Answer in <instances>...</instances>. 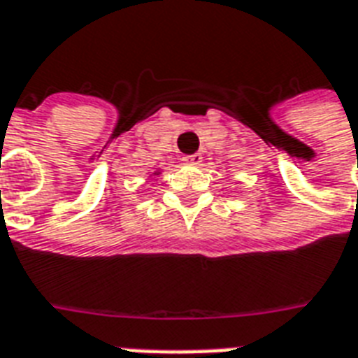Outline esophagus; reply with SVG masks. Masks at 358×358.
Wrapping results in <instances>:
<instances>
[{"instance_id": "34e87169", "label": "esophagus", "mask_w": 358, "mask_h": 358, "mask_svg": "<svg viewBox=\"0 0 358 358\" xmlns=\"http://www.w3.org/2000/svg\"><path fill=\"white\" fill-rule=\"evenodd\" d=\"M182 162H184L185 165L196 167V165H201V163H202V156H201V154H191V156H185Z\"/></svg>"}]
</instances>
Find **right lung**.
Instances as JSON below:
<instances>
[{
	"mask_svg": "<svg viewBox=\"0 0 358 358\" xmlns=\"http://www.w3.org/2000/svg\"><path fill=\"white\" fill-rule=\"evenodd\" d=\"M159 174H162V173H159V171H154V173H152L150 176H159Z\"/></svg>",
	"mask_w": 358,
	"mask_h": 358,
	"instance_id": "right-lung-1",
	"label": "right lung"
}]
</instances>
